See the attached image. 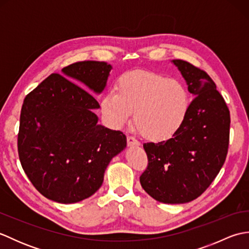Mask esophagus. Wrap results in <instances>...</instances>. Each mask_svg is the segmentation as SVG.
I'll return each mask as SVG.
<instances>
[{
	"label": "esophagus",
	"instance_id": "1",
	"mask_svg": "<svg viewBox=\"0 0 249 249\" xmlns=\"http://www.w3.org/2000/svg\"><path fill=\"white\" fill-rule=\"evenodd\" d=\"M127 144L128 146H136V145H139V141L137 140L136 138H134L133 136H128L127 137Z\"/></svg>",
	"mask_w": 249,
	"mask_h": 249
}]
</instances>
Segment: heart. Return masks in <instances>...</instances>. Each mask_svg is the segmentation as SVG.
Wrapping results in <instances>:
<instances>
[{
    "label": "heart",
    "mask_w": 249,
    "mask_h": 249,
    "mask_svg": "<svg viewBox=\"0 0 249 249\" xmlns=\"http://www.w3.org/2000/svg\"><path fill=\"white\" fill-rule=\"evenodd\" d=\"M100 106L112 127H122L135 112V122L142 134L161 141L181 129L187 119L190 97L186 86L178 79L134 71L119 78L116 92L106 93Z\"/></svg>",
    "instance_id": "heart-1"
}]
</instances>
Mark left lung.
Returning <instances> with one entry per match:
<instances>
[{
  "mask_svg": "<svg viewBox=\"0 0 249 249\" xmlns=\"http://www.w3.org/2000/svg\"><path fill=\"white\" fill-rule=\"evenodd\" d=\"M171 62L195 98L177 134L143 144L149 165L140 184L160 202L179 204L202 195L223 167L229 146L230 112L208 73L186 61Z\"/></svg>",
  "mask_w": 249,
  "mask_h": 249,
  "instance_id": "1",
  "label": "left lung"
}]
</instances>
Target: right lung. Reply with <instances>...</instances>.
<instances>
[{
  "instance_id": "obj_1",
  "label": "right lung",
  "mask_w": 249,
  "mask_h": 249,
  "mask_svg": "<svg viewBox=\"0 0 249 249\" xmlns=\"http://www.w3.org/2000/svg\"><path fill=\"white\" fill-rule=\"evenodd\" d=\"M111 70L106 62L73 63L63 68L62 76L46 78L24 98L19 158L44 197L64 204L91 197L102 186L111 160L126 147L122 131L97 123L93 110L100 106L87 91L103 93Z\"/></svg>"
}]
</instances>
